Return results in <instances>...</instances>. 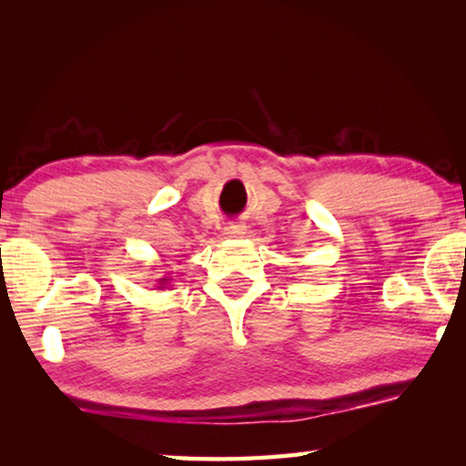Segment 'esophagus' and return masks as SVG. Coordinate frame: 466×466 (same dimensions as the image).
I'll return each instance as SVG.
<instances>
[{"instance_id":"esophagus-1","label":"esophagus","mask_w":466,"mask_h":466,"mask_svg":"<svg viewBox=\"0 0 466 466\" xmlns=\"http://www.w3.org/2000/svg\"><path fill=\"white\" fill-rule=\"evenodd\" d=\"M224 234L230 236V238H242V236L247 234V232H244V226L234 224V226H226L224 228Z\"/></svg>"}]
</instances>
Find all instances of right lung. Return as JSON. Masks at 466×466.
Segmentation results:
<instances>
[{
	"label": "right lung",
	"instance_id": "obj_1",
	"mask_svg": "<svg viewBox=\"0 0 466 466\" xmlns=\"http://www.w3.org/2000/svg\"><path fill=\"white\" fill-rule=\"evenodd\" d=\"M170 279L168 278H162L160 281H157V286H160V288H164V286H167V283H168Z\"/></svg>",
	"mask_w": 466,
	"mask_h": 466
}]
</instances>
